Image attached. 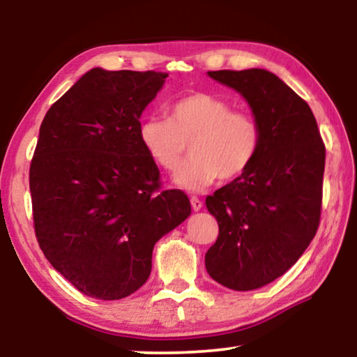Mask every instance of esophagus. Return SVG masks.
<instances>
[{
  "label": "esophagus",
  "mask_w": 357,
  "mask_h": 357,
  "mask_svg": "<svg viewBox=\"0 0 357 357\" xmlns=\"http://www.w3.org/2000/svg\"><path fill=\"white\" fill-rule=\"evenodd\" d=\"M190 203H192V208L195 209V211H199V209L203 208V202L199 199L198 197H192L190 198Z\"/></svg>",
  "instance_id": "1"
}]
</instances>
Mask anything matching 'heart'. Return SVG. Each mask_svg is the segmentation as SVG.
<instances>
[{
  "label": "heart",
  "mask_w": 357,
  "mask_h": 357,
  "mask_svg": "<svg viewBox=\"0 0 357 357\" xmlns=\"http://www.w3.org/2000/svg\"><path fill=\"white\" fill-rule=\"evenodd\" d=\"M139 143L149 159L174 172L187 154L192 158L175 175V183L199 192L218 178L234 180L252 167L261 149L260 121L252 112L232 109L213 94H188L169 107L167 119L149 116L139 125Z\"/></svg>",
  "instance_id": "heart-1"
}]
</instances>
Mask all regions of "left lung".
I'll list each match as a JSON object with an SVG mask.
<instances>
[{
	"mask_svg": "<svg viewBox=\"0 0 357 357\" xmlns=\"http://www.w3.org/2000/svg\"><path fill=\"white\" fill-rule=\"evenodd\" d=\"M208 75L241 92L261 125L252 167L206 198L219 226L204 257L209 276L229 289L252 291L284 275L315 237L325 144L309 104L273 73Z\"/></svg>",
	"mask_w": 357,
	"mask_h": 357,
	"instance_id": "obj_1",
	"label": "left lung"
}]
</instances>
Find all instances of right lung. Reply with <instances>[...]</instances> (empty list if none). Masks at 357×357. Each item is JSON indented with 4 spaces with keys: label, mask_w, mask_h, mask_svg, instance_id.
Here are the masks:
<instances>
[{
    "label": "right lung",
    "mask_w": 357,
    "mask_h": 357,
    "mask_svg": "<svg viewBox=\"0 0 357 357\" xmlns=\"http://www.w3.org/2000/svg\"><path fill=\"white\" fill-rule=\"evenodd\" d=\"M169 75L87 71L50 109L29 170L43 255L82 294L116 301L148 281L155 242L190 216L162 190L139 143V116Z\"/></svg>",
    "instance_id": "right-lung-1"
}]
</instances>
